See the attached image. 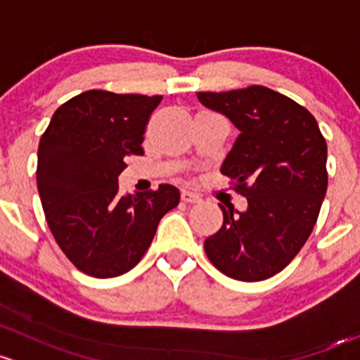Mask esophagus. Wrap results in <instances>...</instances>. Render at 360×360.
Here are the masks:
<instances>
[{
	"instance_id": "esophagus-1",
	"label": "esophagus",
	"mask_w": 360,
	"mask_h": 360,
	"mask_svg": "<svg viewBox=\"0 0 360 360\" xmlns=\"http://www.w3.org/2000/svg\"><path fill=\"white\" fill-rule=\"evenodd\" d=\"M181 201L187 202V205H195V202L201 201V198H199L198 194H194V192L184 191L181 192Z\"/></svg>"
}]
</instances>
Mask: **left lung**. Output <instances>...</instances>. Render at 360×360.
Returning <instances> with one entry per match:
<instances>
[{
	"instance_id": "left-lung-1",
	"label": "left lung",
	"mask_w": 360,
	"mask_h": 360,
	"mask_svg": "<svg viewBox=\"0 0 360 360\" xmlns=\"http://www.w3.org/2000/svg\"><path fill=\"white\" fill-rule=\"evenodd\" d=\"M198 97L239 128L221 173L248 199L243 213L220 205L224 225L205 251L232 279L265 281L290 265L312 234L328 191L326 139L305 107L260 84Z\"/></svg>"
}]
</instances>
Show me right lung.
Here are the masks:
<instances>
[{
	"instance_id": "obj_1",
	"label": "right lung",
	"mask_w": 360,
	"mask_h": 360,
	"mask_svg": "<svg viewBox=\"0 0 360 360\" xmlns=\"http://www.w3.org/2000/svg\"><path fill=\"white\" fill-rule=\"evenodd\" d=\"M162 97L88 90L55 110L38 147L39 198L48 227L70 263L98 279L136 265L180 192L120 194L117 176L143 154V133Z\"/></svg>"
}]
</instances>
